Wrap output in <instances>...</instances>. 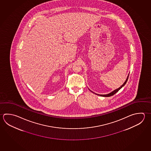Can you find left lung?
<instances>
[{"label":"left lung","instance_id":"8db88e82","mask_svg":"<svg viewBox=\"0 0 151 151\" xmlns=\"http://www.w3.org/2000/svg\"><path fill=\"white\" fill-rule=\"evenodd\" d=\"M129 75V74H128V77H127L126 80V81H124V82L123 83V85H122L119 88H118V89H115L114 91H113L111 92L110 93H108V94H105V95H100V94H97V93H95L93 92L92 91H91V90H90V91H91V92H93V93H95L96 95H99V96H103V97H110V96H113V95H114L116 93H117L118 91H119V90L121 88H122V87H123L124 86L126 85V83L127 82V80L128 79Z\"/></svg>","mask_w":151,"mask_h":151}]
</instances>
